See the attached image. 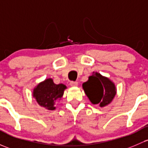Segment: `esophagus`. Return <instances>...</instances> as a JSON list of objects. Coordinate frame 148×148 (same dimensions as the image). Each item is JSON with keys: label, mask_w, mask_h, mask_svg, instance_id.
<instances>
[{"label": "esophagus", "mask_w": 148, "mask_h": 148, "mask_svg": "<svg viewBox=\"0 0 148 148\" xmlns=\"http://www.w3.org/2000/svg\"><path fill=\"white\" fill-rule=\"evenodd\" d=\"M70 85L71 86H77L78 85V83L77 82H70Z\"/></svg>", "instance_id": "esophagus-1"}]
</instances>
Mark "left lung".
Here are the masks:
<instances>
[{
    "label": "left lung",
    "mask_w": 148,
    "mask_h": 148,
    "mask_svg": "<svg viewBox=\"0 0 148 148\" xmlns=\"http://www.w3.org/2000/svg\"><path fill=\"white\" fill-rule=\"evenodd\" d=\"M82 88L91 103L99 104L100 107L111 103L117 93L116 85L111 79L94 71L82 84Z\"/></svg>",
    "instance_id": "8db88e82"
}]
</instances>
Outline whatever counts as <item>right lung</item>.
<instances>
[{"mask_svg":"<svg viewBox=\"0 0 148 148\" xmlns=\"http://www.w3.org/2000/svg\"><path fill=\"white\" fill-rule=\"evenodd\" d=\"M67 88L63 84H56L52 78L46 79L40 82L34 88L32 96L40 106L53 111L56 109V102L63 96L64 90Z\"/></svg>","mask_w":148,"mask_h":148,"instance_id":"obj_1","label":"right lung"}]
</instances>
